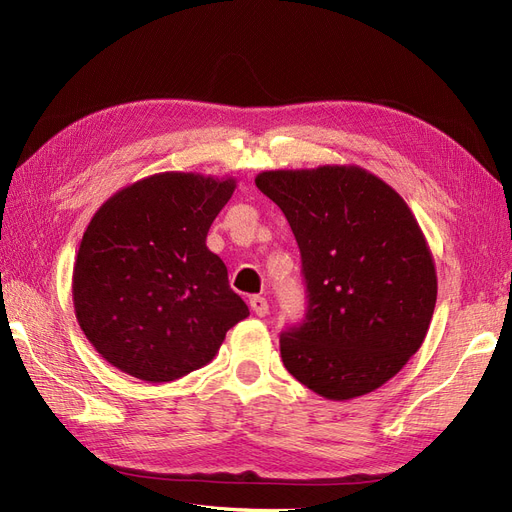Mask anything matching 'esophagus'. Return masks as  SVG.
I'll return each instance as SVG.
<instances>
[{"mask_svg":"<svg viewBox=\"0 0 512 512\" xmlns=\"http://www.w3.org/2000/svg\"><path fill=\"white\" fill-rule=\"evenodd\" d=\"M251 309H253L255 315L264 317V315H268V311H270V304H268V300H266L264 296H253V298H251Z\"/></svg>","mask_w":512,"mask_h":512,"instance_id":"34e87169","label":"esophagus"}]
</instances>
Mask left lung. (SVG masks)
I'll return each mask as SVG.
<instances>
[{
  "mask_svg": "<svg viewBox=\"0 0 512 512\" xmlns=\"http://www.w3.org/2000/svg\"><path fill=\"white\" fill-rule=\"evenodd\" d=\"M255 184L294 231L309 298L302 324L281 334L285 369L330 401L377 390L418 352L435 309L416 216L356 165L261 171Z\"/></svg>",
  "mask_w": 512,
  "mask_h": 512,
  "instance_id": "8db88e82",
  "label": "left lung"
}]
</instances>
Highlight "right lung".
<instances>
[{
	"label": "right lung",
	"mask_w": 512,
	"mask_h": 512,
	"mask_svg": "<svg viewBox=\"0 0 512 512\" xmlns=\"http://www.w3.org/2000/svg\"><path fill=\"white\" fill-rule=\"evenodd\" d=\"M236 178L165 171L111 195L92 216L72 270L83 334L115 369L173 382L218 354L248 317L223 259L206 246Z\"/></svg>",
	"instance_id": "add662e5"
}]
</instances>
